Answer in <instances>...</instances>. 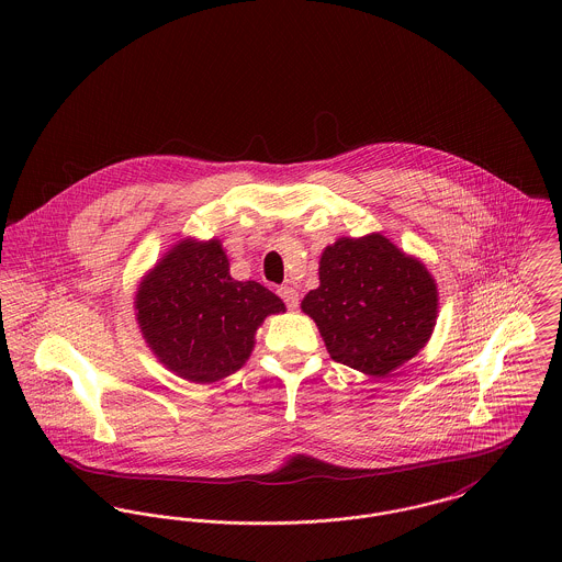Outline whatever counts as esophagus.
I'll return each mask as SVG.
<instances>
[{
	"mask_svg": "<svg viewBox=\"0 0 562 562\" xmlns=\"http://www.w3.org/2000/svg\"><path fill=\"white\" fill-rule=\"evenodd\" d=\"M277 292H279V296L283 299V303L288 305V310H296V307H299V292H296L294 288L281 285Z\"/></svg>",
	"mask_w": 562,
	"mask_h": 562,
	"instance_id": "esophagus-1",
	"label": "esophagus"
}]
</instances>
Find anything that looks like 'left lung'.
<instances>
[{"instance_id": "8db88e82", "label": "left lung", "mask_w": 562, "mask_h": 562, "mask_svg": "<svg viewBox=\"0 0 562 562\" xmlns=\"http://www.w3.org/2000/svg\"><path fill=\"white\" fill-rule=\"evenodd\" d=\"M437 305L426 266L381 234L326 246L321 288L301 303L330 359L370 376H387L426 346Z\"/></svg>"}]
</instances>
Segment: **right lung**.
Wrapping results in <instances>:
<instances>
[{
    "mask_svg": "<svg viewBox=\"0 0 562 562\" xmlns=\"http://www.w3.org/2000/svg\"><path fill=\"white\" fill-rule=\"evenodd\" d=\"M143 337L161 363L192 383L240 370L255 330L283 301L257 281H236L218 240H181L143 279L136 294Z\"/></svg>",
    "mask_w": 562,
    "mask_h": 562,
    "instance_id": "right-lung-1",
    "label": "right lung"
}]
</instances>
